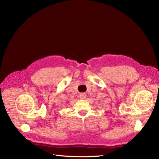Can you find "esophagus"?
Returning <instances> with one entry per match:
<instances>
[{
    "label": "esophagus",
    "instance_id": "obj_1",
    "mask_svg": "<svg viewBox=\"0 0 159 159\" xmlns=\"http://www.w3.org/2000/svg\"><path fill=\"white\" fill-rule=\"evenodd\" d=\"M86 97H87V95H86V93H80V99H85V98H86Z\"/></svg>",
    "mask_w": 159,
    "mask_h": 159
}]
</instances>
